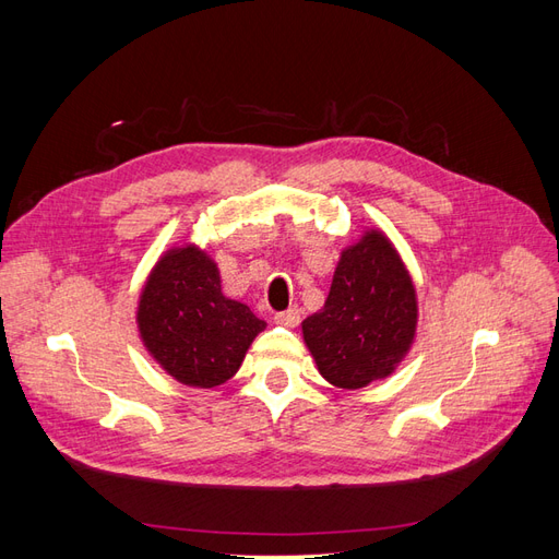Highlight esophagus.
I'll list each match as a JSON object with an SVG mask.
<instances>
[{
	"label": "esophagus",
	"mask_w": 559,
	"mask_h": 559,
	"mask_svg": "<svg viewBox=\"0 0 559 559\" xmlns=\"http://www.w3.org/2000/svg\"><path fill=\"white\" fill-rule=\"evenodd\" d=\"M298 321H300V310L298 308H289V310L275 314V324H282L286 329L298 326Z\"/></svg>",
	"instance_id": "1"
}]
</instances>
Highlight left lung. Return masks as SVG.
I'll list each match as a JSON object with an SVG mask.
<instances>
[{
  "label": "left lung",
  "mask_w": 559,
  "mask_h": 559,
  "mask_svg": "<svg viewBox=\"0 0 559 559\" xmlns=\"http://www.w3.org/2000/svg\"><path fill=\"white\" fill-rule=\"evenodd\" d=\"M417 292L401 253L380 228L345 247L324 308L302 321L317 370L341 389L384 380L411 352Z\"/></svg>",
  "instance_id": "left-lung-1"
}]
</instances>
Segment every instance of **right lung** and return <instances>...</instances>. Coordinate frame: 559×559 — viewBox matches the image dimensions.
I'll return each mask as SVG.
<instances>
[{
  "mask_svg": "<svg viewBox=\"0 0 559 559\" xmlns=\"http://www.w3.org/2000/svg\"><path fill=\"white\" fill-rule=\"evenodd\" d=\"M138 329L154 361L186 386L230 380L265 321L226 298L216 261L195 245L167 249L138 302Z\"/></svg>",
  "mask_w": 559,
  "mask_h": 559,
  "instance_id": "add662e5",
  "label": "right lung"
}]
</instances>
